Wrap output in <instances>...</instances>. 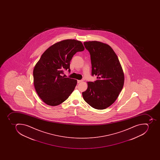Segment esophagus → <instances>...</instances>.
<instances>
[{
	"label": "esophagus",
	"mask_w": 160,
	"mask_h": 160,
	"mask_svg": "<svg viewBox=\"0 0 160 160\" xmlns=\"http://www.w3.org/2000/svg\"><path fill=\"white\" fill-rule=\"evenodd\" d=\"M82 80H78V83H81L82 82Z\"/></svg>",
	"instance_id": "34e87169"
}]
</instances>
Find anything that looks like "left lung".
I'll list each match as a JSON object with an SVG mask.
<instances>
[{
    "mask_svg": "<svg viewBox=\"0 0 160 160\" xmlns=\"http://www.w3.org/2000/svg\"><path fill=\"white\" fill-rule=\"evenodd\" d=\"M91 55L92 75L97 81L88 82L82 94L93 108L103 110L116 101L124 83V74L117 56L108 44L97 41L83 42Z\"/></svg>",
    "mask_w": 160,
    "mask_h": 160,
    "instance_id": "left-lung-1",
    "label": "left lung"
}]
</instances>
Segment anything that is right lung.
Here are the masks:
<instances>
[{"label":"right lung","instance_id":"right-lung-1","mask_svg":"<svg viewBox=\"0 0 160 160\" xmlns=\"http://www.w3.org/2000/svg\"><path fill=\"white\" fill-rule=\"evenodd\" d=\"M84 49L80 41L66 39L53 44L43 53L35 64L33 76L36 92L46 104L58 106L72 92L77 81L64 78L63 70L70 72L73 55Z\"/></svg>","mask_w":160,"mask_h":160}]
</instances>
